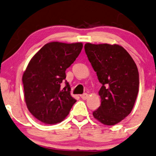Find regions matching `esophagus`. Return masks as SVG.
<instances>
[{
    "mask_svg": "<svg viewBox=\"0 0 156 156\" xmlns=\"http://www.w3.org/2000/svg\"><path fill=\"white\" fill-rule=\"evenodd\" d=\"M80 97H81L82 99L86 100L88 98V93H83V94L80 95Z\"/></svg>",
    "mask_w": 156,
    "mask_h": 156,
    "instance_id": "1",
    "label": "esophagus"
}]
</instances>
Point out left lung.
Returning a JSON list of instances; mask_svg holds the SVG:
<instances>
[{"label": "left lung", "mask_w": 156, "mask_h": 156, "mask_svg": "<svg viewBox=\"0 0 156 156\" xmlns=\"http://www.w3.org/2000/svg\"><path fill=\"white\" fill-rule=\"evenodd\" d=\"M84 48L102 84L98 92L101 105L93 115L104 125L114 126L133 108L139 88L138 68L130 54L119 45L87 43Z\"/></svg>", "instance_id": "1"}]
</instances>
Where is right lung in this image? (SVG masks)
I'll list each match as a JSON object with an SVG mask.
<instances>
[{
  "instance_id": "obj_1",
  "label": "right lung",
  "mask_w": 156,
  "mask_h": 156,
  "mask_svg": "<svg viewBox=\"0 0 156 156\" xmlns=\"http://www.w3.org/2000/svg\"><path fill=\"white\" fill-rule=\"evenodd\" d=\"M82 43L51 42L41 48L30 59L23 75L27 108L36 119L45 124H56L65 119L76 100L70 88L62 89L66 70L76 61Z\"/></svg>"
}]
</instances>
